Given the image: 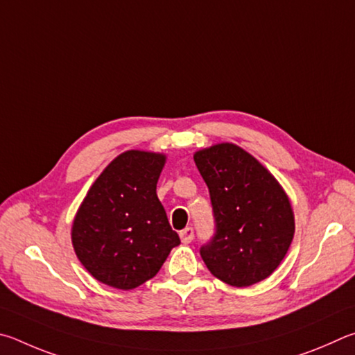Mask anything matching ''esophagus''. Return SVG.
Returning <instances> with one entry per match:
<instances>
[{
    "instance_id": "34e87169",
    "label": "esophagus",
    "mask_w": 355,
    "mask_h": 355,
    "mask_svg": "<svg viewBox=\"0 0 355 355\" xmlns=\"http://www.w3.org/2000/svg\"><path fill=\"white\" fill-rule=\"evenodd\" d=\"M179 235H181V240H182V243H190L191 240H193V237H195V232H193V227H185V229H182L181 232H179Z\"/></svg>"
}]
</instances>
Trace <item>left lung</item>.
<instances>
[{
	"mask_svg": "<svg viewBox=\"0 0 355 355\" xmlns=\"http://www.w3.org/2000/svg\"><path fill=\"white\" fill-rule=\"evenodd\" d=\"M193 159L215 216L214 237L200 250L204 263L232 287L263 281L282 262L295 235L287 193L256 157L234 143L200 149Z\"/></svg>",
	"mask_w": 355,
	"mask_h": 355,
	"instance_id": "obj_1",
	"label": "left lung"
}]
</instances>
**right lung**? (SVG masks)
<instances>
[{"instance_id":"add662e5","label":"right lung","mask_w":355,"mask_h":355,"mask_svg":"<svg viewBox=\"0 0 355 355\" xmlns=\"http://www.w3.org/2000/svg\"><path fill=\"white\" fill-rule=\"evenodd\" d=\"M165 160L164 154L130 149L112 160L87 191L71 241L96 281L132 290L157 275L181 243L155 193Z\"/></svg>"}]
</instances>
